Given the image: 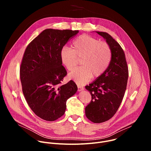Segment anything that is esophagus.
<instances>
[{
    "mask_svg": "<svg viewBox=\"0 0 151 151\" xmlns=\"http://www.w3.org/2000/svg\"><path fill=\"white\" fill-rule=\"evenodd\" d=\"M84 90V88L83 87H82V86H80V85H78V91H82Z\"/></svg>",
    "mask_w": 151,
    "mask_h": 151,
    "instance_id": "34e87169",
    "label": "esophagus"
}]
</instances>
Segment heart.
Wrapping results in <instances>:
<instances>
[{
  "label": "heart",
  "instance_id": "heart-1",
  "mask_svg": "<svg viewBox=\"0 0 151 151\" xmlns=\"http://www.w3.org/2000/svg\"><path fill=\"white\" fill-rule=\"evenodd\" d=\"M72 50L64 47L60 51V60L69 71L73 70L81 60L82 66L71 72L69 76L79 85L88 82L91 77L99 78L109 67L112 50L108 44L87 35H82L72 42Z\"/></svg>",
  "mask_w": 151,
  "mask_h": 151
}]
</instances>
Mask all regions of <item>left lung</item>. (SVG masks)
Returning a JSON list of instances; mask_svg holds the SVG:
<instances>
[{"mask_svg":"<svg viewBox=\"0 0 151 151\" xmlns=\"http://www.w3.org/2000/svg\"><path fill=\"white\" fill-rule=\"evenodd\" d=\"M103 37L112 50V58L104 73L85 86L91 96L85 107V115L94 123L108 121L117 112L127 88L128 69L125 53L118 43L106 32H96Z\"/></svg>","mask_w":151,"mask_h":151,"instance_id":"8db88e82","label":"left lung"}]
</instances>
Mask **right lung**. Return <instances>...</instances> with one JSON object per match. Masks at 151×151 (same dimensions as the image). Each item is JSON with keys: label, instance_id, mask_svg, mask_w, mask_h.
<instances>
[{"label": "right lung", "instance_id": "add662e5", "mask_svg": "<svg viewBox=\"0 0 151 151\" xmlns=\"http://www.w3.org/2000/svg\"><path fill=\"white\" fill-rule=\"evenodd\" d=\"M78 30L46 29L27 45L19 69L22 91L32 111L39 118L54 121L62 116L66 101L78 87L73 81L61 85L67 71L60 51Z\"/></svg>", "mask_w": 151, "mask_h": 151}]
</instances>
